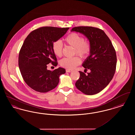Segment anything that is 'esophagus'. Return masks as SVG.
<instances>
[{
    "label": "esophagus",
    "instance_id": "34e87169",
    "mask_svg": "<svg viewBox=\"0 0 135 135\" xmlns=\"http://www.w3.org/2000/svg\"><path fill=\"white\" fill-rule=\"evenodd\" d=\"M66 72H72V70H70V69H66Z\"/></svg>",
    "mask_w": 135,
    "mask_h": 135
}]
</instances>
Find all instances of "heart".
<instances>
[{"instance_id": "1", "label": "heart", "mask_w": 135, "mask_h": 135, "mask_svg": "<svg viewBox=\"0 0 135 135\" xmlns=\"http://www.w3.org/2000/svg\"><path fill=\"white\" fill-rule=\"evenodd\" d=\"M65 42L72 46L75 49V54L81 58L87 57L90 54L91 47L89 42L84 41V39L80 35L76 33H71L64 39ZM52 49L54 54L57 57H61L63 53V44L59 41L53 42ZM80 59L78 57L73 58H64L60 61V65L66 68L72 69L80 64Z\"/></svg>"}]
</instances>
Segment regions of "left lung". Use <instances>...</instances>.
Here are the masks:
<instances>
[{"label":"left lung","instance_id":"8db88e82","mask_svg":"<svg viewBox=\"0 0 135 135\" xmlns=\"http://www.w3.org/2000/svg\"><path fill=\"white\" fill-rule=\"evenodd\" d=\"M71 32H79L89 40L90 55L82 66L90 70L88 75L79 71L80 77L75 83L77 89L87 95L99 93L105 89L114 75L117 62L114 48L109 37L99 28L93 27H76Z\"/></svg>","mask_w":135,"mask_h":135}]
</instances>
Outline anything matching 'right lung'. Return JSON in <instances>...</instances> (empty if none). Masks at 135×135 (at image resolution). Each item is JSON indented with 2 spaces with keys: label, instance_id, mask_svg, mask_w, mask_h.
<instances>
[{
  "label": "right lung",
  "instance_id": "obj_1",
  "mask_svg": "<svg viewBox=\"0 0 135 135\" xmlns=\"http://www.w3.org/2000/svg\"><path fill=\"white\" fill-rule=\"evenodd\" d=\"M69 28L44 27L31 32L25 39L19 55V67L25 82L33 90L46 93L58 85L64 68L47 69L51 63L57 66V58L52 45L67 32Z\"/></svg>",
  "mask_w": 135,
  "mask_h": 135
}]
</instances>
